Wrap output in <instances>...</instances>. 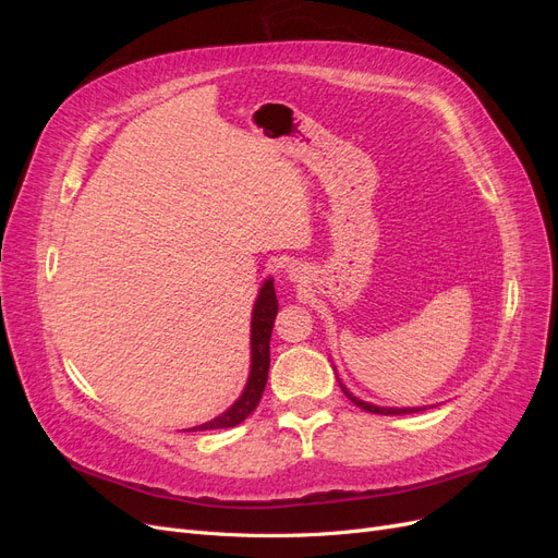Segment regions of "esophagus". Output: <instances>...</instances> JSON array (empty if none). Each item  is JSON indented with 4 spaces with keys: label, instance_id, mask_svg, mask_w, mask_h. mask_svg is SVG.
<instances>
[{
    "label": "esophagus",
    "instance_id": "1",
    "mask_svg": "<svg viewBox=\"0 0 558 558\" xmlns=\"http://www.w3.org/2000/svg\"><path fill=\"white\" fill-rule=\"evenodd\" d=\"M289 275H291V279H298V269H293V267H291V269H289Z\"/></svg>",
    "mask_w": 558,
    "mask_h": 558
}]
</instances>
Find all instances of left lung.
<instances>
[{
	"label": "left lung",
	"instance_id": "1",
	"mask_svg": "<svg viewBox=\"0 0 558 558\" xmlns=\"http://www.w3.org/2000/svg\"><path fill=\"white\" fill-rule=\"evenodd\" d=\"M342 386V391H344V396L353 402V404H359L361 410H365V412H373V414H412V412H421V410H426V408H377V404H369V402H363L361 398H356L353 396L351 391H347V386L344 384H340Z\"/></svg>",
	"mask_w": 558,
	"mask_h": 558
}]
</instances>
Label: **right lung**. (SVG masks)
<instances>
[{
	"instance_id": "add662e5",
	"label": "right lung",
	"mask_w": 558,
	"mask_h": 558,
	"mask_svg": "<svg viewBox=\"0 0 558 558\" xmlns=\"http://www.w3.org/2000/svg\"><path fill=\"white\" fill-rule=\"evenodd\" d=\"M279 312V302L275 293V281L267 279L258 293L256 305H253L251 316V373L246 388L242 391L240 400L226 410L221 416H216L207 424L195 426L193 430H216V428H232L242 424V421L258 408L263 398L265 384H267V369H269V337H272V326Z\"/></svg>"
}]
</instances>
